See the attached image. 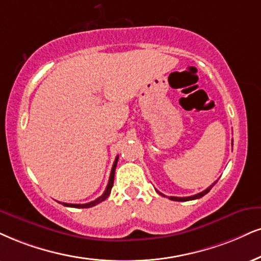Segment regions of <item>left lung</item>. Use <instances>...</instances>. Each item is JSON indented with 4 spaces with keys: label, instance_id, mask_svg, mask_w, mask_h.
Wrapping results in <instances>:
<instances>
[{
    "label": "left lung",
    "instance_id": "left-lung-1",
    "mask_svg": "<svg viewBox=\"0 0 261 261\" xmlns=\"http://www.w3.org/2000/svg\"><path fill=\"white\" fill-rule=\"evenodd\" d=\"M215 182H217V181H215ZM215 182H213V185H211V186H209V188L205 189L204 191L199 192V194H197V195L190 196V197H174V196H170L169 199H172V201H178V202H185V201H191V199H197V198H201V197H203V196H204L205 194H208V192L211 191V189L213 188V186L215 185ZM159 194H161V192H159ZM161 195L165 196L163 194H161Z\"/></svg>",
    "mask_w": 261,
    "mask_h": 261
}]
</instances>
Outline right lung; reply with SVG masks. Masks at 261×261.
<instances>
[{
	"label": "right lung",
	"mask_w": 261,
	"mask_h": 261,
	"mask_svg": "<svg viewBox=\"0 0 261 261\" xmlns=\"http://www.w3.org/2000/svg\"><path fill=\"white\" fill-rule=\"evenodd\" d=\"M117 161H118V156L116 157V160H115V162H114V166H112V169H111V173H110V178H109L108 186H106L104 194H102L100 197H98L96 199H94V201L89 202V203H85V204H71V203H63V204L66 205V207H73V208H91V207H94V205H96V204H99V203H100V202L105 201V199L109 197V195H110L112 186H114L115 170H116V166H117Z\"/></svg>",
	"instance_id": "add662e5"
}]
</instances>
